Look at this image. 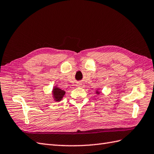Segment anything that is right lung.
Returning a JSON list of instances; mask_svg holds the SVG:
<instances>
[{"label":"right lung","mask_w":154,"mask_h":154,"mask_svg":"<svg viewBox=\"0 0 154 154\" xmlns=\"http://www.w3.org/2000/svg\"><path fill=\"white\" fill-rule=\"evenodd\" d=\"M64 94H65V91L64 90H60V88H54L53 95L57 101H59L62 100V98L64 96Z\"/></svg>","instance_id":"add662e5"}]
</instances>
